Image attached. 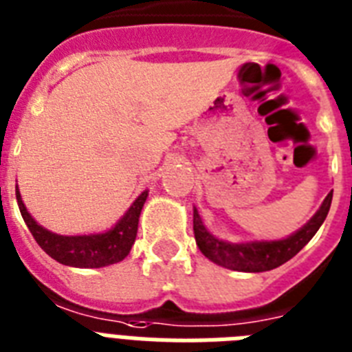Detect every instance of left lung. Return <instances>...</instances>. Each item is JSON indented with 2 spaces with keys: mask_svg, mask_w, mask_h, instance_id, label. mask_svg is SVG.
Instances as JSON below:
<instances>
[{
  "mask_svg": "<svg viewBox=\"0 0 352 352\" xmlns=\"http://www.w3.org/2000/svg\"><path fill=\"white\" fill-rule=\"evenodd\" d=\"M331 201H333V191L325 197V201L322 202L313 219L287 239L270 242H242V244H231V242L221 241L211 235L202 224L197 208H193V233H195L197 245L206 258H210L211 262L228 267V270L245 271V273L275 270L293 258L315 236V233L320 230V226L324 224L325 217L329 213Z\"/></svg>",
  "mask_w": 352,
  "mask_h": 352,
  "instance_id": "1",
  "label": "left lung"
}]
</instances>
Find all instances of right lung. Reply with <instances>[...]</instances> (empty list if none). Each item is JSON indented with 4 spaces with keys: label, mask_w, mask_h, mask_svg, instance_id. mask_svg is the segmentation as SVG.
I'll return each instance as SVG.
<instances>
[{
    "label": "right lung",
    "mask_w": 352,
    "mask_h": 352,
    "mask_svg": "<svg viewBox=\"0 0 352 352\" xmlns=\"http://www.w3.org/2000/svg\"><path fill=\"white\" fill-rule=\"evenodd\" d=\"M146 197L148 191H142L135 202L128 208L126 213L121 217V221L104 233L65 236L52 233L37 224L23 204L19 190H16V199H18L23 221L28 226L37 244L59 264L72 265V267H104V265L121 262L130 253L131 245L135 242L139 217H141L142 206L146 202Z\"/></svg>",
    "instance_id": "add662e5"
}]
</instances>
